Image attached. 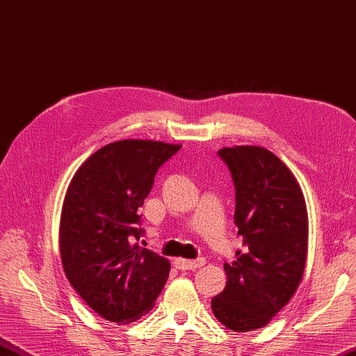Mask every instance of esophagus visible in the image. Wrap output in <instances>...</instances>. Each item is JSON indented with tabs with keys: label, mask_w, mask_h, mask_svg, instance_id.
<instances>
[{
	"label": "esophagus",
	"mask_w": 356,
	"mask_h": 356,
	"mask_svg": "<svg viewBox=\"0 0 356 356\" xmlns=\"http://www.w3.org/2000/svg\"><path fill=\"white\" fill-rule=\"evenodd\" d=\"M206 264L204 258H197V259H183V258H177L173 261V266L179 270H197L200 267Z\"/></svg>",
	"instance_id": "1"
}]
</instances>
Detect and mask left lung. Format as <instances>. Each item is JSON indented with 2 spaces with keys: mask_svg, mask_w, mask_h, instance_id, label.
I'll use <instances>...</instances> for the list:
<instances>
[{
  "mask_svg": "<svg viewBox=\"0 0 356 356\" xmlns=\"http://www.w3.org/2000/svg\"><path fill=\"white\" fill-rule=\"evenodd\" d=\"M235 186L236 235L243 249L224 263L227 284L212 300L221 324L235 332L264 327L298 289L307 257V210L292 172L264 147L218 150Z\"/></svg>",
  "mask_w": 356,
  "mask_h": 356,
  "instance_id": "obj_1",
  "label": "left lung"
}]
</instances>
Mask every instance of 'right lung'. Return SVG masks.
I'll list each match as a JSON object with an SVG mask.
<instances>
[{
    "label": "right lung",
    "instance_id": "1",
    "mask_svg": "<svg viewBox=\"0 0 356 356\" xmlns=\"http://www.w3.org/2000/svg\"><path fill=\"white\" fill-rule=\"evenodd\" d=\"M181 146L122 140L97 150L64 198L60 250L69 282L107 321L127 324L154 307L168 281L164 257L136 244L144 200L159 168Z\"/></svg>",
    "mask_w": 356,
    "mask_h": 356
}]
</instances>
